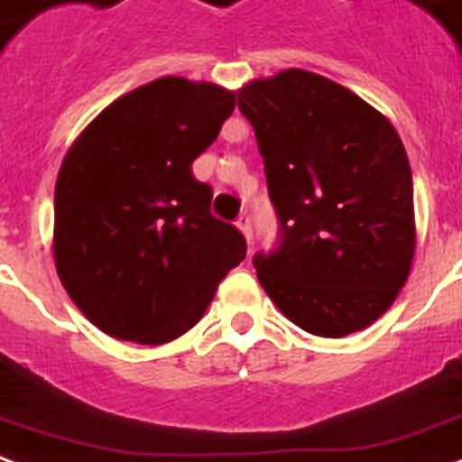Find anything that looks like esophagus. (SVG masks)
Here are the masks:
<instances>
[{"label": "esophagus", "mask_w": 462, "mask_h": 462, "mask_svg": "<svg viewBox=\"0 0 462 462\" xmlns=\"http://www.w3.org/2000/svg\"><path fill=\"white\" fill-rule=\"evenodd\" d=\"M237 227H240L242 235L247 237V242L252 240V217H249L247 213H242L240 217H237Z\"/></svg>", "instance_id": "esophagus-1"}]
</instances>
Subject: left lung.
<instances>
[{
    "label": "left lung",
    "mask_w": 462,
    "mask_h": 462,
    "mask_svg": "<svg viewBox=\"0 0 462 462\" xmlns=\"http://www.w3.org/2000/svg\"><path fill=\"white\" fill-rule=\"evenodd\" d=\"M264 159L279 240L257 252L259 283L320 337L367 328L411 269L413 180L387 117L343 85L283 70L237 92Z\"/></svg>",
    "instance_id": "obj_1"
}]
</instances>
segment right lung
I'll list each match as a JSON object with an SVG mask.
<instances>
[{
	"instance_id": "add662e5",
	"label": "right lung",
	"mask_w": 462,
	"mask_h": 462,
	"mask_svg": "<svg viewBox=\"0 0 462 462\" xmlns=\"http://www.w3.org/2000/svg\"><path fill=\"white\" fill-rule=\"evenodd\" d=\"M232 109L235 92L162 78L102 109L66 153L53 257L102 333L142 345L183 336L247 254L242 232L210 213L213 188L190 171Z\"/></svg>"
}]
</instances>
